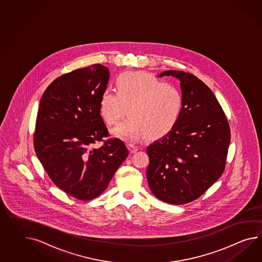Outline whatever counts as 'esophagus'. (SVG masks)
<instances>
[{"label":"esophagus","mask_w":262,"mask_h":262,"mask_svg":"<svg viewBox=\"0 0 262 262\" xmlns=\"http://www.w3.org/2000/svg\"><path fill=\"white\" fill-rule=\"evenodd\" d=\"M127 147H128L129 154H135V152H136V151L138 150V148H137V147H135V146H134V145H128V146H127Z\"/></svg>","instance_id":"34e87169"}]
</instances>
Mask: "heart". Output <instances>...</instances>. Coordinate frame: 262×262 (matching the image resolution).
<instances>
[{"mask_svg":"<svg viewBox=\"0 0 262 262\" xmlns=\"http://www.w3.org/2000/svg\"><path fill=\"white\" fill-rule=\"evenodd\" d=\"M116 92L104 91L99 112L104 121L114 126L128 114L130 117L113 130L115 137L134 142L168 134L177 125L184 107L178 87L165 83L144 72H125L115 80Z\"/></svg>","mask_w":262,"mask_h":262,"instance_id":"b5f03b06","label":"heart"}]
</instances>
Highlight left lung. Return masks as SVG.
I'll list each match as a JSON object with an SVG mask.
<instances>
[{
	"mask_svg": "<svg viewBox=\"0 0 262 262\" xmlns=\"http://www.w3.org/2000/svg\"><path fill=\"white\" fill-rule=\"evenodd\" d=\"M180 80L184 107L177 125L147 147V179L154 196L171 204L198 199L222 176L230 128L224 111L205 84L189 73L165 71Z\"/></svg>",
	"mask_w": 262,
	"mask_h": 262,
	"instance_id": "1",
	"label": "left lung"
}]
</instances>
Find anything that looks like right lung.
<instances>
[{"mask_svg": "<svg viewBox=\"0 0 262 262\" xmlns=\"http://www.w3.org/2000/svg\"><path fill=\"white\" fill-rule=\"evenodd\" d=\"M108 78L101 64L73 71L55 79L38 105L36 154L53 183L81 201L99 196L128 155L117 138L94 147L108 136L99 98Z\"/></svg>", "mask_w": 262, "mask_h": 262, "instance_id": "obj_1", "label": "right lung"}]
</instances>
